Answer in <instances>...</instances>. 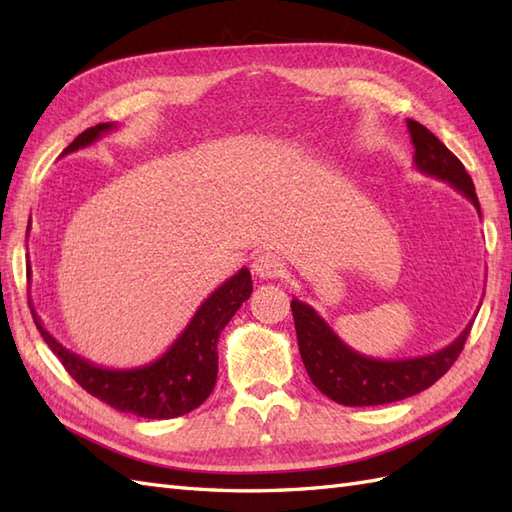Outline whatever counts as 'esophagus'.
Returning <instances> with one entry per match:
<instances>
[{
    "label": "esophagus",
    "instance_id": "esophagus-1",
    "mask_svg": "<svg viewBox=\"0 0 512 512\" xmlns=\"http://www.w3.org/2000/svg\"><path fill=\"white\" fill-rule=\"evenodd\" d=\"M253 273L259 277V279H277L286 273V266L281 259L273 253H262L255 257L253 262Z\"/></svg>",
    "mask_w": 512,
    "mask_h": 512
}]
</instances>
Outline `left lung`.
Segmentation results:
<instances>
[{
  "mask_svg": "<svg viewBox=\"0 0 512 512\" xmlns=\"http://www.w3.org/2000/svg\"><path fill=\"white\" fill-rule=\"evenodd\" d=\"M407 129L413 149H416L413 151L416 169L449 182L482 217L473 180L462 162L424 125L407 118ZM290 308L295 317L299 352L310 380L321 394L345 407L387 405V402L416 396L431 387L449 372L455 358L460 356L473 325L471 321L458 339L438 352L418 358H400V361H383V358H372L352 350L308 303L292 299Z\"/></svg>",
  "mask_w": 512,
  "mask_h": 512,
  "instance_id": "obj_1",
  "label": "left lung"
}]
</instances>
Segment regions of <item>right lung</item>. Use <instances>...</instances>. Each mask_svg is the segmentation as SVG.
<instances>
[{
  "mask_svg": "<svg viewBox=\"0 0 512 512\" xmlns=\"http://www.w3.org/2000/svg\"><path fill=\"white\" fill-rule=\"evenodd\" d=\"M112 129H116V123L85 129L63 149L61 156L96 143ZM250 292H253V279L248 268H242L226 279L209 299H204L187 328L165 354L147 365L129 369H112L88 361L54 339L35 312L32 319L43 341L88 394L118 411L149 420H169L198 409L209 398L217 380V339Z\"/></svg>",
  "mask_w": 512,
  "mask_h": 512,
  "instance_id": "obj_1",
  "label": "right lung"
}]
</instances>
